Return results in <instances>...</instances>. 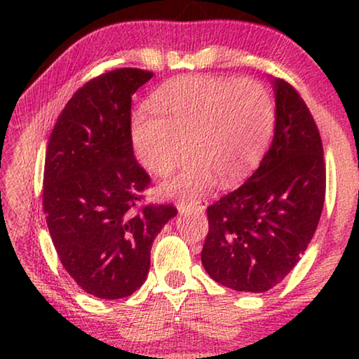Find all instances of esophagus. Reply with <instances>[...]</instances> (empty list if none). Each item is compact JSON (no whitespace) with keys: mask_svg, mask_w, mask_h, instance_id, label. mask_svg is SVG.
Instances as JSON below:
<instances>
[{"mask_svg":"<svg viewBox=\"0 0 359 359\" xmlns=\"http://www.w3.org/2000/svg\"><path fill=\"white\" fill-rule=\"evenodd\" d=\"M206 208H208V201H204V200L203 201H196V203H180L179 206H177L180 214L193 212V210H195V212H204V210H206Z\"/></svg>","mask_w":359,"mask_h":359,"instance_id":"34e87169","label":"esophagus"}]
</instances>
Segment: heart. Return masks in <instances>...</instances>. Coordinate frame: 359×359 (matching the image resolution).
Returning <instances> with one entry per match:
<instances>
[{
  "label": "heart",
  "instance_id": "1",
  "mask_svg": "<svg viewBox=\"0 0 359 359\" xmlns=\"http://www.w3.org/2000/svg\"><path fill=\"white\" fill-rule=\"evenodd\" d=\"M153 111H137L130 139L142 166L168 175L187 147L191 156L159 187L164 196L198 198L214 185H230L260 161L271 139L275 108L252 79L182 76L151 95ZM187 145H184V140Z\"/></svg>",
  "mask_w": 359,
  "mask_h": 359
}]
</instances>
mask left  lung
Here are the masks:
<instances>
[{
  "mask_svg": "<svg viewBox=\"0 0 359 359\" xmlns=\"http://www.w3.org/2000/svg\"><path fill=\"white\" fill-rule=\"evenodd\" d=\"M275 135L244 184L208 208L204 270L222 286L265 292L284 280L315 235L326 195V166L309 107L273 79Z\"/></svg>",
  "mask_w": 359,
  "mask_h": 359,
  "instance_id": "1",
  "label": "left lung"
}]
</instances>
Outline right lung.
Listing matches in <instances>:
<instances>
[{
    "instance_id": "obj_1",
    "label": "right lung",
    "mask_w": 359,
    "mask_h": 359,
    "mask_svg": "<svg viewBox=\"0 0 359 359\" xmlns=\"http://www.w3.org/2000/svg\"><path fill=\"white\" fill-rule=\"evenodd\" d=\"M153 76L118 68L79 88L49 137L43 208L57 255L94 297H128L144 284L151 244L172 204L139 208L150 175L134 158L133 94Z\"/></svg>"
}]
</instances>
